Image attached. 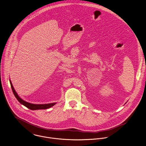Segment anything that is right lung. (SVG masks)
I'll return each instance as SVG.
<instances>
[{"instance_id":"1","label":"right lung","mask_w":146,"mask_h":146,"mask_svg":"<svg viewBox=\"0 0 146 146\" xmlns=\"http://www.w3.org/2000/svg\"><path fill=\"white\" fill-rule=\"evenodd\" d=\"M10 81V84H11V86L12 88V91L14 94V95L15 96L16 98L17 99V100L23 105H24V106H25L26 107H27L28 108H29L31 110H45V109H47L49 108L50 107H52V106H54V105L56 104V103H49V104H31L28 102H27L25 101H24V100H23L21 98H20L19 97V96L17 95V92L15 91L13 86L12 84V82L11 81V80H9Z\"/></svg>"}]
</instances>
